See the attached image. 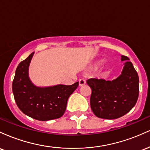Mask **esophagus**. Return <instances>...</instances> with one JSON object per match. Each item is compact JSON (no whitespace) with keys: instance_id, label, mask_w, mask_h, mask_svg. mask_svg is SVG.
I'll list each match as a JSON object with an SVG mask.
<instances>
[{"instance_id":"obj_1","label":"esophagus","mask_w":150,"mask_h":150,"mask_svg":"<svg viewBox=\"0 0 150 150\" xmlns=\"http://www.w3.org/2000/svg\"><path fill=\"white\" fill-rule=\"evenodd\" d=\"M85 83H86V81H85V79L81 78V79H80V80H79V85H80V86L84 85Z\"/></svg>"}]
</instances>
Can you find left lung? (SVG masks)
<instances>
[{
  "instance_id": "left-lung-1",
  "label": "left lung",
  "mask_w": 150,
  "mask_h": 150,
  "mask_svg": "<svg viewBox=\"0 0 150 150\" xmlns=\"http://www.w3.org/2000/svg\"><path fill=\"white\" fill-rule=\"evenodd\" d=\"M127 56L120 75L113 80L90 78L87 83L92 89L90 106L96 116L116 119L124 116L134 107L139 95V77Z\"/></svg>"
}]
</instances>
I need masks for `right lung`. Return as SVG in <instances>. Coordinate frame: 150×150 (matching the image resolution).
I'll return each mask as SVG.
<instances>
[{
    "instance_id": "right-lung-1",
    "label": "right lung",
    "mask_w": 150,
    "mask_h": 150,
    "mask_svg": "<svg viewBox=\"0 0 150 150\" xmlns=\"http://www.w3.org/2000/svg\"><path fill=\"white\" fill-rule=\"evenodd\" d=\"M33 55L32 53L20 62L15 71L13 82L15 102L22 113L34 119L46 121L61 118L66 109L68 98L78 87V82L72 85L37 87L31 82L28 73Z\"/></svg>"
}]
</instances>
